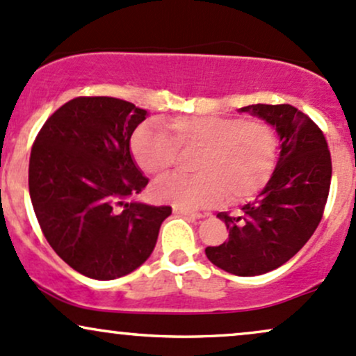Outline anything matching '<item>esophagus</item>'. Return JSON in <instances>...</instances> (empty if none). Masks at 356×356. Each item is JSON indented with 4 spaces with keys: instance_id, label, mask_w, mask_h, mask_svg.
Returning <instances> with one entry per match:
<instances>
[{
    "instance_id": "34e87169",
    "label": "esophagus",
    "mask_w": 356,
    "mask_h": 356,
    "mask_svg": "<svg viewBox=\"0 0 356 356\" xmlns=\"http://www.w3.org/2000/svg\"><path fill=\"white\" fill-rule=\"evenodd\" d=\"M174 212L175 214H182V216H187V218L191 219H202L206 218V212H194V211H189V209H181V207H174Z\"/></svg>"
}]
</instances>
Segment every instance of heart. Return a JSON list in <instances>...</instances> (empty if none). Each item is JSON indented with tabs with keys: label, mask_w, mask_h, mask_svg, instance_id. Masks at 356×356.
<instances>
[{
	"label": "heart",
	"mask_w": 356,
	"mask_h": 356,
	"mask_svg": "<svg viewBox=\"0 0 356 356\" xmlns=\"http://www.w3.org/2000/svg\"><path fill=\"white\" fill-rule=\"evenodd\" d=\"M170 137L145 124L134 132L130 150L149 175H164L175 165L179 150H201L195 175H170L152 187L159 202L199 209L219 202L254 197L269 182L277 164V136L264 120L191 115L165 122Z\"/></svg>",
	"instance_id": "heart-1"
}]
</instances>
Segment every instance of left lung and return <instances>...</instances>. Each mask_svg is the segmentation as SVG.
Listing matches in <instances>:
<instances>
[{"instance_id": "obj_1", "label": "left lung", "mask_w": 356, "mask_h": 356, "mask_svg": "<svg viewBox=\"0 0 356 356\" xmlns=\"http://www.w3.org/2000/svg\"><path fill=\"white\" fill-rule=\"evenodd\" d=\"M268 122L280 137L275 174L239 216L219 212L229 239L206 248L214 266L236 276H259L283 266L318 227L332 182L328 144L314 122L293 105L239 108Z\"/></svg>"}]
</instances>
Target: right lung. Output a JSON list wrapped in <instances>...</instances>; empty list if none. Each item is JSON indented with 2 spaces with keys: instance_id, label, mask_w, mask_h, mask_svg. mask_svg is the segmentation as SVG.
<instances>
[{
  "instance_id": "add662e5",
  "label": "right lung",
  "mask_w": 356,
  "mask_h": 356,
  "mask_svg": "<svg viewBox=\"0 0 356 356\" xmlns=\"http://www.w3.org/2000/svg\"><path fill=\"white\" fill-rule=\"evenodd\" d=\"M147 110L113 97H79L44 122L30 155L33 209L53 251L92 280L145 263L172 207L136 201L149 179L130 154Z\"/></svg>"
}]
</instances>
